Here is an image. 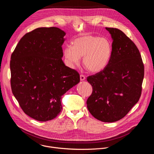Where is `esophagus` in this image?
I'll use <instances>...</instances> for the list:
<instances>
[{
    "instance_id": "1",
    "label": "esophagus",
    "mask_w": 154,
    "mask_h": 154,
    "mask_svg": "<svg viewBox=\"0 0 154 154\" xmlns=\"http://www.w3.org/2000/svg\"><path fill=\"white\" fill-rule=\"evenodd\" d=\"M80 80H81V81H83V80H85V77L84 75L81 74V75H80Z\"/></svg>"
}]
</instances>
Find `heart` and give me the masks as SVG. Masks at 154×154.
Returning <instances> with one entry per match:
<instances>
[{
  "mask_svg": "<svg viewBox=\"0 0 154 154\" xmlns=\"http://www.w3.org/2000/svg\"><path fill=\"white\" fill-rule=\"evenodd\" d=\"M112 54V46L106 38L85 35L75 38L72 46L64 49V55L71 64H77L83 58L84 67L93 73L106 68Z\"/></svg>",
  "mask_w": 154,
  "mask_h": 154,
  "instance_id": "b5f03b06",
  "label": "heart"
}]
</instances>
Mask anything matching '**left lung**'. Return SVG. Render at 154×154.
<instances>
[{"label": "left lung", "mask_w": 154, "mask_h": 154, "mask_svg": "<svg viewBox=\"0 0 154 154\" xmlns=\"http://www.w3.org/2000/svg\"><path fill=\"white\" fill-rule=\"evenodd\" d=\"M105 29L113 40L111 59L105 69L88 77L93 93L86 104L95 118L113 122L123 118L138 102L144 68L134 42L118 29Z\"/></svg>", "instance_id": "1"}]
</instances>
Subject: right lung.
Returning a JSON list of instances; mask_svg holds the SVG:
<instances>
[{
	"label": "right lung",
	"mask_w": 154,
	"mask_h": 154,
	"mask_svg": "<svg viewBox=\"0 0 154 154\" xmlns=\"http://www.w3.org/2000/svg\"><path fill=\"white\" fill-rule=\"evenodd\" d=\"M66 33L39 27L20 39L11 57L13 94L24 112L45 122L61 110V97L80 82L79 74L62 60Z\"/></svg>",
	"instance_id": "obj_1"
}]
</instances>
